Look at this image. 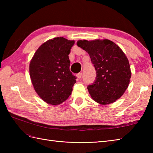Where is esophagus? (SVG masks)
<instances>
[{
  "label": "esophagus",
  "mask_w": 153,
  "mask_h": 153,
  "mask_svg": "<svg viewBox=\"0 0 153 153\" xmlns=\"http://www.w3.org/2000/svg\"><path fill=\"white\" fill-rule=\"evenodd\" d=\"M82 73L80 72V73H78L77 74H76V77H77V79H80L81 77H82Z\"/></svg>",
  "instance_id": "34e87169"
}]
</instances>
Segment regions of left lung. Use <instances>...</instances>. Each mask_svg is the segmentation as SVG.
<instances>
[{
	"mask_svg": "<svg viewBox=\"0 0 153 153\" xmlns=\"http://www.w3.org/2000/svg\"><path fill=\"white\" fill-rule=\"evenodd\" d=\"M77 45L89 54L96 70L95 82L87 87L92 99L103 105L115 102L128 88L131 76L125 54L108 39L79 40Z\"/></svg>",
	"mask_w": 153,
	"mask_h": 153,
	"instance_id": "obj_1",
	"label": "left lung"
}]
</instances>
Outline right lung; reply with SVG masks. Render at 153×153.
<instances>
[{"label": "right lung", "mask_w": 153, "mask_h": 153, "mask_svg": "<svg viewBox=\"0 0 153 153\" xmlns=\"http://www.w3.org/2000/svg\"><path fill=\"white\" fill-rule=\"evenodd\" d=\"M74 41L48 40L38 48L30 64L32 84L45 102L58 105L71 95L76 77L70 71L69 55Z\"/></svg>", "instance_id": "1"}]
</instances>
